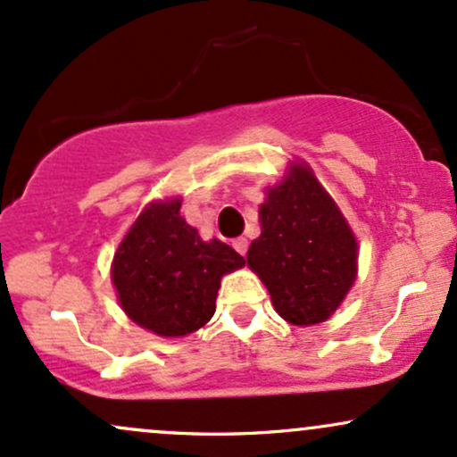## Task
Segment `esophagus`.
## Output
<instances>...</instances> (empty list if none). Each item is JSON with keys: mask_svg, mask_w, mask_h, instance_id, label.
<instances>
[{"mask_svg": "<svg viewBox=\"0 0 457 457\" xmlns=\"http://www.w3.org/2000/svg\"><path fill=\"white\" fill-rule=\"evenodd\" d=\"M234 249L238 251L240 255H245L246 249H249V240H246V238H236L234 240Z\"/></svg>", "mask_w": 457, "mask_h": 457, "instance_id": "34e87169", "label": "esophagus"}]
</instances>
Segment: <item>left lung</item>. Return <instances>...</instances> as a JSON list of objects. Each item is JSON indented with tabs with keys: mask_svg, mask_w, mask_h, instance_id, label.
Segmentation results:
<instances>
[{
	"mask_svg": "<svg viewBox=\"0 0 457 457\" xmlns=\"http://www.w3.org/2000/svg\"><path fill=\"white\" fill-rule=\"evenodd\" d=\"M262 236L246 253L287 322H324L356 277V240L348 223L307 167L295 165L269 188L260 208Z\"/></svg>",
	"mask_w": 457,
	"mask_h": 457,
	"instance_id": "left-lung-1",
	"label": "left lung"
}]
</instances>
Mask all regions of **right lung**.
<instances>
[{
    "label": "right lung",
    "mask_w": 457,
    "mask_h": 457,
    "mask_svg": "<svg viewBox=\"0 0 457 457\" xmlns=\"http://www.w3.org/2000/svg\"><path fill=\"white\" fill-rule=\"evenodd\" d=\"M245 264L229 245L204 243L180 217V199L152 204L139 214L113 258L120 305L139 327L180 337L212 318L225 272Z\"/></svg>",
    "instance_id": "right-lung-1"
}]
</instances>
